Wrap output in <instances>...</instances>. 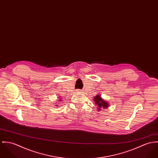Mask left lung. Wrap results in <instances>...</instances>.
Wrapping results in <instances>:
<instances>
[{
    "instance_id": "8db88e82",
    "label": "left lung",
    "mask_w": 158,
    "mask_h": 158,
    "mask_svg": "<svg viewBox=\"0 0 158 158\" xmlns=\"http://www.w3.org/2000/svg\"><path fill=\"white\" fill-rule=\"evenodd\" d=\"M94 101L95 102V104L98 105V107L97 108L98 109V111H100L101 108L105 109L108 106V102L104 101L99 94H97L96 96H95V97L94 98Z\"/></svg>"
}]
</instances>
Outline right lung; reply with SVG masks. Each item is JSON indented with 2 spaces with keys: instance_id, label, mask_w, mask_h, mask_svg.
Instances as JSON below:
<instances>
[{
  "instance_id": "add662e5",
  "label": "right lung",
  "mask_w": 158,
  "mask_h": 158,
  "mask_svg": "<svg viewBox=\"0 0 158 158\" xmlns=\"http://www.w3.org/2000/svg\"><path fill=\"white\" fill-rule=\"evenodd\" d=\"M59 101H60V100H59Z\"/></svg>"
}]
</instances>
